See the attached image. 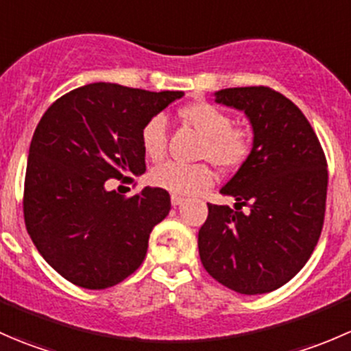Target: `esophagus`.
Wrapping results in <instances>:
<instances>
[{
    "label": "esophagus",
    "instance_id": "1",
    "mask_svg": "<svg viewBox=\"0 0 351 351\" xmlns=\"http://www.w3.org/2000/svg\"><path fill=\"white\" fill-rule=\"evenodd\" d=\"M183 202H185V198H182L178 195H171V205H173V207H178V205H182Z\"/></svg>",
    "mask_w": 351,
    "mask_h": 351
}]
</instances>
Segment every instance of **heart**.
<instances>
[{"instance_id": "obj_1", "label": "heart", "mask_w": 351, "mask_h": 351, "mask_svg": "<svg viewBox=\"0 0 351 351\" xmlns=\"http://www.w3.org/2000/svg\"><path fill=\"white\" fill-rule=\"evenodd\" d=\"M182 117L204 136L200 158H207L221 169H234L241 166L251 153V136L243 127L232 125V117L222 108L207 101L189 105L182 110ZM144 153L151 159H161L168 146V119L165 113H156L141 132ZM151 182L159 189L178 197H190L214 183V173L205 162L186 165L180 161H166L156 166Z\"/></svg>"}]
</instances>
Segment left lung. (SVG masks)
Instances as JSON below:
<instances>
[{
	"label": "left lung",
	"mask_w": 351,
	"mask_h": 351,
	"mask_svg": "<svg viewBox=\"0 0 351 351\" xmlns=\"http://www.w3.org/2000/svg\"><path fill=\"white\" fill-rule=\"evenodd\" d=\"M217 104L241 110L253 147L221 189L236 198L208 205L198 253L208 275L234 292L256 295L295 277L319 241L328 192L323 147L297 105L267 86L226 88ZM243 204L250 212H241Z\"/></svg>",
	"instance_id": "obj_1"
}]
</instances>
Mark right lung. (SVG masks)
Listing matches in <instances>:
<instances>
[{
	"label": "right lung",
	"instance_id": "1",
	"mask_svg": "<svg viewBox=\"0 0 351 351\" xmlns=\"http://www.w3.org/2000/svg\"><path fill=\"white\" fill-rule=\"evenodd\" d=\"M183 91H146L91 83L56 100L28 149L23 215L44 260L83 289L100 290L132 275L149 234L169 214L162 189L123 197L110 178L146 171L141 132Z\"/></svg>",
	"mask_w": 351,
	"mask_h": 351
}]
</instances>
